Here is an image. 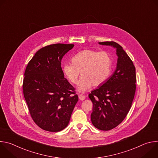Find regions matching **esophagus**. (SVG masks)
<instances>
[{
    "instance_id": "esophagus-1",
    "label": "esophagus",
    "mask_w": 158,
    "mask_h": 158,
    "mask_svg": "<svg viewBox=\"0 0 158 158\" xmlns=\"http://www.w3.org/2000/svg\"><path fill=\"white\" fill-rule=\"evenodd\" d=\"M79 98L81 101H84L85 99V96H83L82 94H79Z\"/></svg>"
}]
</instances>
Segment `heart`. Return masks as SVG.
<instances>
[{
  "instance_id": "heart-1",
  "label": "heart",
  "mask_w": 158,
  "mask_h": 158,
  "mask_svg": "<svg viewBox=\"0 0 158 158\" xmlns=\"http://www.w3.org/2000/svg\"><path fill=\"white\" fill-rule=\"evenodd\" d=\"M112 65V57L108 52L85 49L75 54L72 63H64L62 71L73 84L77 83L81 73L82 78L77 89L79 91L83 92L92 85L98 87L104 84L109 77Z\"/></svg>"
}]
</instances>
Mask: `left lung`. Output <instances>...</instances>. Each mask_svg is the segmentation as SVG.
<instances>
[{
    "mask_svg": "<svg viewBox=\"0 0 158 158\" xmlns=\"http://www.w3.org/2000/svg\"><path fill=\"white\" fill-rule=\"evenodd\" d=\"M99 44L116 49L118 57L114 73L89 94L93 104V124L98 129L109 131L121 123L131 109L136 92V68L119 44L113 41Z\"/></svg>",
    "mask_w": 158,
    "mask_h": 158,
    "instance_id": "8db88e82",
    "label": "left lung"
}]
</instances>
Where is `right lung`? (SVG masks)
Listing matches in <instances>:
<instances>
[{"label": "right lung", "instance_id": "right-lung-1", "mask_svg": "<svg viewBox=\"0 0 158 158\" xmlns=\"http://www.w3.org/2000/svg\"><path fill=\"white\" fill-rule=\"evenodd\" d=\"M74 46L55 44L44 47L26 67L24 96L33 121L45 131L58 132L65 128L78 101L74 87L64 78L61 68L63 56Z\"/></svg>", "mask_w": 158, "mask_h": 158}]
</instances>
